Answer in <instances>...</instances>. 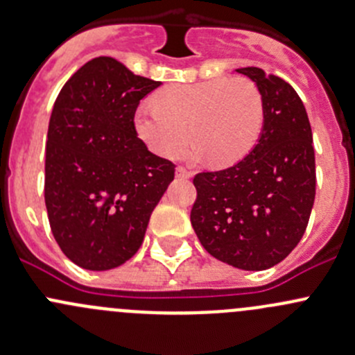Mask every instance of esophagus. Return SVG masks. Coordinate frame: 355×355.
<instances>
[{
    "mask_svg": "<svg viewBox=\"0 0 355 355\" xmlns=\"http://www.w3.org/2000/svg\"><path fill=\"white\" fill-rule=\"evenodd\" d=\"M177 177L178 178H191L192 173L189 170H185L184 166H178L177 168Z\"/></svg>",
    "mask_w": 355,
    "mask_h": 355,
    "instance_id": "obj_1",
    "label": "esophagus"
}]
</instances>
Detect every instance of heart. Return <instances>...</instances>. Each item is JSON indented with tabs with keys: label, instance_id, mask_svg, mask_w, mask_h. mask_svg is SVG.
I'll return each mask as SVG.
<instances>
[{
	"label": "heart",
	"instance_id": "1",
	"mask_svg": "<svg viewBox=\"0 0 355 355\" xmlns=\"http://www.w3.org/2000/svg\"><path fill=\"white\" fill-rule=\"evenodd\" d=\"M153 103L155 108L135 110L134 128L161 157L177 156L191 134V159L211 157L216 166H230L249 155L263 128V98L247 78L171 84Z\"/></svg>",
	"mask_w": 355,
	"mask_h": 355
}]
</instances>
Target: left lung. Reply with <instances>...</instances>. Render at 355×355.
Returning a JSON list of instances; mask_svg holds the SVG:
<instances>
[{
  "label": "left lung",
  "mask_w": 355,
  "mask_h": 355,
  "mask_svg": "<svg viewBox=\"0 0 355 355\" xmlns=\"http://www.w3.org/2000/svg\"><path fill=\"white\" fill-rule=\"evenodd\" d=\"M237 71L263 98V130L234 166L196 175L191 223L211 256L259 271L284 261L302 239L316 196V163L309 118L292 85L257 67Z\"/></svg>",
  "instance_id": "1"
}]
</instances>
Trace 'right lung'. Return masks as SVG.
Masks as SVG:
<instances>
[{"label":"right lung","mask_w":355,"mask_h":355,"mask_svg":"<svg viewBox=\"0 0 355 355\" xmlns=\"http://www.w3.org/2000/svg\"><path fill=\"white\" fill-rule=\"evenodd\" d=\"M159 85L99 56L68 78L53 106L46 209L60 249L84 270L130 259L173 180L175 164L148 151L134 128L139 103Z\"/></svg>","instance_id":"add662e5"}]
</instances>
